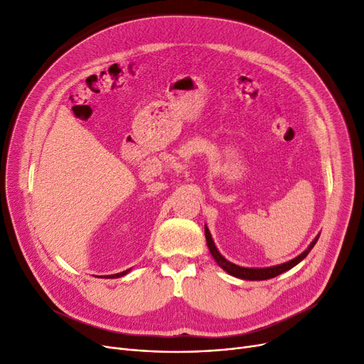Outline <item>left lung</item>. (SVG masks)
<instances>
[{
  "instance_id": "left-lung-1",
  "label": "left lung",
  "mask_w": 364,
  "mask_h": 364,
  "mask_svg": "<svg viewBox=\"0 0 364 364\" xmlns=\"http://www.w3.org/2000/svg\"><path fill=\"white\" fill-rule=\"evenodd\" d=\"M205 237H206V243H208V247L209 251H211L213 257L215 258V261L218 262V265L221 267L223 270H225L228 274H232L235 277H239V279H245V280H267V279H272V277H276L284 272L291 270L292 267H295L299 261H302L305 257L309 255V252L313 250V246L316 245L318 236L311 242V245L305 250L301 255H298L296 258L284 262V264H280V265H274V267H267V269H245V267H239L236 264H232L230 261H227L215 247L214 245V240L211 237V233H209L208 227L205 225Z\"/></svg>"
}]
</instances>
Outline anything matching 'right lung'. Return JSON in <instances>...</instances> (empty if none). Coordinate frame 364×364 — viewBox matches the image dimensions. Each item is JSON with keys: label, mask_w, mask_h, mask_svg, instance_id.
I'll return each mask as SVG.
<instances>
[{"label": "right lung", "mask_w": 364, "mask_h": 364, "mask_svg": "<svg viewBox=\"0 0 364 364\" xmlns=\"http://www.w3.org/2000/svg\"><path fill=\"white\" fill-rule=\"evenodd\" d=\"M129 270H125V272H122V273H118V274H112L110 277H121V276H124V274H127ZM106 277H109V276H106Z\"/></svg>", "instance_id": "right-lung-1"}]
</instances>
